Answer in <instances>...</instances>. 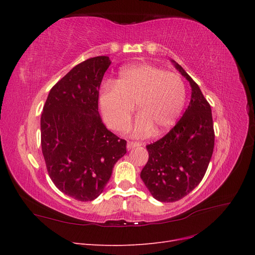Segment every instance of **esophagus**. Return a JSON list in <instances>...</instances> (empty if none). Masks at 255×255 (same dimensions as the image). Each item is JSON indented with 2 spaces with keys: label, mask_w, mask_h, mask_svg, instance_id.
I'll list each match as a JSON object with an SVG mask.
<instances>
[{
  "label": "esophagus",
  "mask_w": 255,
  "mask_h": 255,
  "mask_svg": "<svg viewBox=\"0 0 255 255\" xmlns=\"http://www.w3.org/2000/svg\"><path fill=\"white\" fill-rule=\"evenodd\" d=\"M141 145V143H139V142H133V141H128V143H127V148L128 149V150H130V149H134V148H137V146H140Z\"/></svg>",
  "instance_id": "34e87169"
}]
</instances>
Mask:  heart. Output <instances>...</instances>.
Wrapping results in <instances>:
<instances>
[{
    "label": "heart",
    "instance_id": "obj_1",
    "mask_svg": "<svg viewBox=\"0 0 255 255\" xmlns=\"http://www.w3.org/2000/svg\"><path fill=\"white\" fill-rule=\"evenodd\" d=\"M186 87L180 75L166 72L150 64H134L122 68L115 81L104 84L98 102L103 118L112 129L125 130L137 115L132 134H161L172 128L183 112Z\"/></svg>",
    "mask_w": 255,
    "mask_h": 255
}]
</instances>
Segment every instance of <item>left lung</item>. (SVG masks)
I'll return each instance as SVG.
<instances>
[{
    "label": "left lung",
    "instance_id": "8db88e82",
    "mask_svg": "<svg viewBox=\"0 0 255 255\" xmlns=\"http://www.w3.org/2000/svg\"><path fill=\"white\" fill-rule=\"evenodd\" d=\"M191 87L187 110L173 128L159 140L146 145L148 163L140 172L145 187L160 202H175L202 181L215 143L211 105L196 82L171 59Z\"/></svg>",
    "mask_w": 255,
    "mask_h": 255
}]
</instances>
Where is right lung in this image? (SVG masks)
Here are the masks:
<instances>
[{"label":"right lung","mask_w":255,"mask_h":255,"mask_svg":"<svg viewBox=\"0 0 255 255\" xmlns=\"http://www.w3.org/2000/svg\"><path fill=\"white\" fill-rule=\"evenodd\" d=\"M92 57L54 85L40 120L41 148L55 186L79 201L102 194L113 168L127 153V141L106 128L98 109L99 89L111 65Z\"/></svg>","instance_id":"right-lung-1"}]
</instances>
